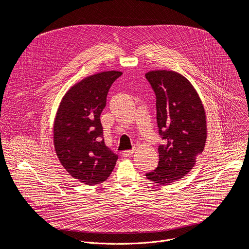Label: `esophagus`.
I'll use <instances>...</instances> for the list:
<instances>
[{"mask_svg":"<svg viewBox=\"0 0 249 249\" xmlns=\"http://www.w3.org/2000/svg\"><path fill=\"white\" fill-rule=\"evenodd\" d=\"M133 153H134V150H128V151H124L122 153V155H123L124 158H127V157H130Z\"/></svg>","mask_w":249,"mask_h":249,"instance_id":"34e87169","label":"esophagus"}]
</instances>
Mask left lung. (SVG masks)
I'll list each match as a JSON object with an SVG mask.
<instances>
[{"mask_svg": "<svg viewBox=\"0 0 249 249\" xmlns=\"http://www.w3.org/2000/svg\"><path fill=\"white\" fill-rule=\"evenodd\" d=\"M157 97V122L162 144L159 146L158 167L147 178L168 185L182 178L205 148L207 123L203 103L191 83L174 71L147 73Z\"/></svg>", "mask_w": 249, "mask_h": 249, "instance_id": "obj_1", "label": "left lung"}]
</instances>
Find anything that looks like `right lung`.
I'll list each match as a JSON object with an SVG mask.
<instances>
[{
	"mask_svg": "<svg viewBox=\"0 0 249 249\" xmlns=\"http://www.w3.org/2000/svg\"><path fill=\"white\" fill-rule=\"evenodd\" d=\"M121 75L107 71L82 80L66 92L56 114L57 157L71 176L87 185L107 179L118 159L105 146L100 114L111 85Z\"/></svg>",
	"mask_w": 249,
	"mask_h": 249,
	"instance_id": "right-lung-1",
	"label": "right lung"
}]
</instances>
